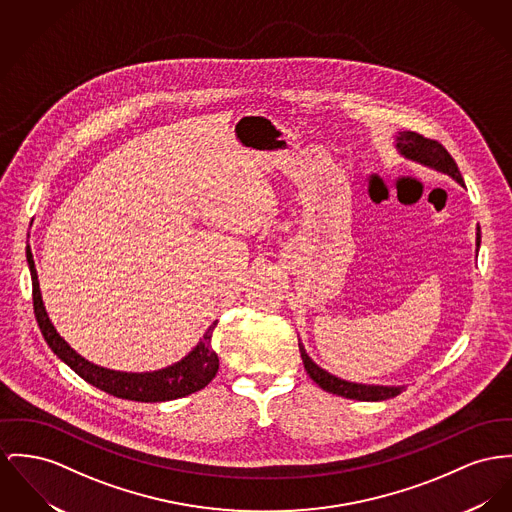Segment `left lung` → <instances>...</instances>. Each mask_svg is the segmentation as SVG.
I'll list each match as a JSON object with an SVG mask.
<instances>
[{"label": "left lung", "mask_w": 512, "mask_h": 512, "mask_svg": "<svg viewBox=\"0 0 512 512\" xmlns=\"http://www.w3.org/2000/svg\"><path fill=\"white\" fill-rule=\"evenodd\" d=\"M396 147L409 161H415V163H421L429 169L444 172V174L452 176L458 184L464 186V178L458 171V165L454 163L450 153L444 149L437 139H429V137L421 136L417 132H398ZM479 242H481V235H479V225H477V248H479ZM299 351H301L303 365L307 369L308 376L322 390H326L330 394L343 396V398H349V400H359V402H380V400H388V398H394V396L404 392V386H375V384H357V382L341 380L338 376L330 375L328 371L320 369L308 357L305 345L301 341H299Z\"/></svg>", "instance_id": "left-lung-1"}]
</instances>
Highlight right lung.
Masks as SVG:
<instances>
[{
  "instance_id": "obj_1",
  "label": "right lung",
  "mask_w": 512,
  "mask_h": 512,
  "mask_svg": "<svg viewBox=\"0 0 512 512\" xmlns=\"http://www.w3.org/2000/svg\"><path fill=\"white\" fill-rule=\"evenodd\" d=\"M27 260L33 277V305L40 332L44 336L50 349L68 365L71 371H75L83 380L104 390L110 396L132 400V402H167L184 398L188 394H194L205 388L219 369V357L211 347V336L217 326V320L207 328L202 341L178 363H174L167 369L153 371V373H120L110 371L99 365L89 363L79 353H75L64 340L56 328L52 326L46 308L40 297L38 287V275H36L35 260L31 254V248H27Z\"/></svg>"
}]
</instances>
